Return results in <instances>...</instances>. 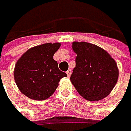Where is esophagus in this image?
<instances>
[{"mask_svg": "<svg viewBox=\"0 0 131 131\" xmlns=\"http://www.w3.org/2000/svg\"><path fill=\"white\" fill-rule=\"evenodd\" d=\"M66 74H67V76L70 77L71 75V70H68L66 71Z\"/></svg>", "mask_w": 131, "mask_h": 131, "instance_id": "obj_1", "label": "esophagus"}]
</instances>
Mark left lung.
<instances>
[{"label":"left lung","mask_w":131,"mask_h":131,"mask_svg":"<svg viewBox=\"0 0 131 131\" xmlns=\"http://www.w3.org/2000/svg\"><path fill=\"white\" fill-rule=\"evenodd\" d=\"M75 67L70 80L80 95L89 101L103 99L112 92L118 80L117 65L101 47L85 42H74Z\"/></svg>","instance_id":"8db88e82"}]
</instances>
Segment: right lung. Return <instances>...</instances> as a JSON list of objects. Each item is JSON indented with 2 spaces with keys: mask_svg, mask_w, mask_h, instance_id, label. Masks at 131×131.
I'll use <instances>...</instances> for the list:
<instances>
[{
  "mask_svg": "<svg viewBox=\"0 0 131 131\" xmlns=\"http://www.w3.org/2000/svg\"><path fill=\"white\" fill-rule=\"evenodd\" d=\"M60 42L44 43L28 49L16 62L14 77L23 94L34 100H45L53 94L67 74L58 68L53 55Z\"/></svg>",
  "mask_w": 131,
  "mask_h": 131,
  "instance_id": "add662e5",
  "label": "right lung"
}]
</instances>
